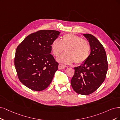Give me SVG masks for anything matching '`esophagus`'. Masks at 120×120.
Here are the masks:
<instances>
[{
    "label": "esophagus",
    "mask_w": 120,
    "mask_h": 120,
    "mask_svg": "<svg viewBox=\"0 0 120 120\" xmlns=\"http://www.w3.org/2000/svg\"><path fill=\"white\" fill-rule=\"evenodd\" d=\"M66 67V66H65L63 64H59V66H58V68L60 70H62V69H65Z\"/></svg>",
    "instance_id": "1"
}]
</instances>
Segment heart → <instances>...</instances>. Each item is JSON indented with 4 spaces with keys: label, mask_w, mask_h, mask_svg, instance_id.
<instances>
[{
    "label": "heart",
    "mask_w": 120,
    "mask_h": 120,
    "mask_svg": "<svg viewBox=\"0 0 120 120\" xmlns=\"http://www.w3.org/2000/svg\"><path fill=\"white\" fill-rule=\"evenodd\" d=\"M53 55L58 56L65 49L66 52L57 58L60 63L70 64L84 62L89 56L90 47L87 40L72 33L66 34L60 40L56 39L51 44Z\"/></svg>",
    "instance_id": "b5f03b06"
}]
</instances>
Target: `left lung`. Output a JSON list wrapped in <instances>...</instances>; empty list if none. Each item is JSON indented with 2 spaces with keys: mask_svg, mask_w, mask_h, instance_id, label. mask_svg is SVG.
<instances>
[{
  "mask_svg": "<svg viewBox=\"0 0 120 120\" xmlns=\"http://www.w3.org/2000/svg\"><path fill=\"white\" fill-rule=\"evenodd\" d=\"M83 35L89 43L91 53L82 65L74 68L71 84L77 93L87 95L95 92L103 83L108 65L106 51L100 41L91 34Z\"/></svg>",
  "mask_w": 120,
  "mask_h": 120,
  "instance_id": "1",
  "label": "left lung"
}]
</instances>
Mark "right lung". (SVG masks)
I'll use <instances>...</instances> for the list:
<instances>
[{
    "label": "right lung",
    "mask_w": 120,
    "mask_h": 120,
    "mask_svg": "<svg viewBox=\"0 0 120 120\" xmlns=\"http://www.w3.org/2000/svg\"><path fill=\"white\" fill-rule=\"evenodd\" d=\"M60 32L41 30L27 36L16 48L14 65L20 82L32 90L47 88L58 69L50 46Z\"/></svg>",
    "instance_id": "1"
}]
</instances>
